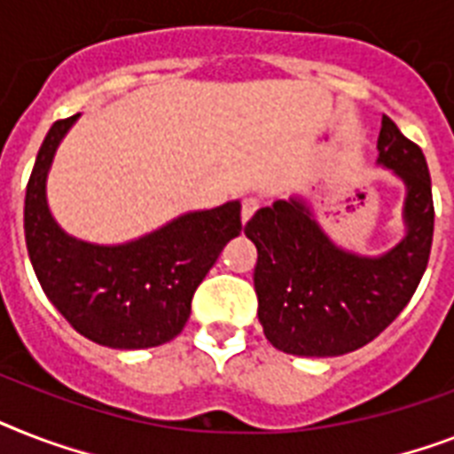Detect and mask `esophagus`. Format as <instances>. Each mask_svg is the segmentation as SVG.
Instances as JSON below:
<instances>
[{
  "label": "esophagus",
  "instance_id": "1",
  "mask_svg": "<svg viewBox=\"0 0 454 454\" xmlns=\"http://www.w3.org/2000/svg\"><path fill=\"white\" fill-rule=\"evenodd\" d=\"M256 209H259V200H256V198H245V200H242V212H239V215H242V223H247V221L252 219Z\"/></svg>",
  "mask_w": 454,
  "mask_h": 454
}]
</instances>
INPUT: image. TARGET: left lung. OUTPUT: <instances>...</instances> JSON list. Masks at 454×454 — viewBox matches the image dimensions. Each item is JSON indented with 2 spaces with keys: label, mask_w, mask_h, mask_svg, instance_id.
Segmentation results:
<instances>
[{
  "label": "left lung",
  "mask_w": 454,
  "mask_h": 454,
  "mask_svg": "<svg viewBox=\"0 0 454 454\" xmlns=\"http://www.w3.org/2000/svg\"><path fill=\"white\" fill-rule=\"evenodd\" d=\"M375 163L406 189V233L387 252L368 256L338 245L303 195L261 207L245 226L259 252L254 289L272 348L296 356L355 352L378 338L418 289L434 238L425 153L382 116Z\"/></svg>",
  "instance_id": "1"
}]
</instances>
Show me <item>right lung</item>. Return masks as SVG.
Listing matches in <instances>:
<instances>
[{"instance_id": "right-lung-1", "label": "right lung", "mask_w": 454, "mask_h": 454, "mask_svg": "<svg viewBox=\"0 0 454 454\" xmlns=\"http://www.w3.org/2000/svg\"><path fill=\"white\" fill-rule=\"evenodd\" d=\"M48 130L25 193V242L48 301L88 340L114 349L158 348L182 333L191 298L228 239L238 238L239 200L195 209L121 245L69 235L48 207V172L72 125Z\"/></svg>"}]
</instances>
